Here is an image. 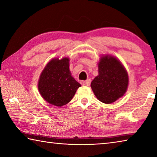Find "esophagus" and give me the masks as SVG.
Masks as SVG:
<instances>
[{"label": "esophagus", "mask_w": 157, "mask_h": 157, "mask_svg": "<svg viewBox=\"0 0 157 157\" xmlns=\"http://www.w3.org/2000/svg\"><path fill=\"white\" fill-rule=\"evenodd\" d=\"M82 84H83L84 86H89L90 84H91V79H87V80H85L83 82H82Z\"/></svg>", "instance_id": "34e87169"}]
</instances>
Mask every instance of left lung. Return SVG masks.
Wrapping results in <instances>:
<instances>
[{
  "label": "left lung",
  "mask_w": 157,
  "mask_h": 157,
  "mask_svg": "<svg viewBox=\"0 0 157 157\" xmlns=\"http://www.w3.org/2000/svg\"><path fill=\"white\" fill-rule=\"evenodd\" d=\"M98 75L91 82V87L100 102L111 104L123 96L128 86V75L121 62L113 57H101Z\"/></svg>",
  "instance_id": "8db88e82"
}]
</instances>
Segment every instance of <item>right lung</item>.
<instances>
[{
	"instance_id": "1",
	"label": "right lung",
	"mask_w": 157,
	"mask_h": 157,
	"mask_svg": "<svg viewBox=\"0 0 157 157\" xmlns=\"http://www.w3.org/2000/svg\"><path fill=\"white\" fill-rule=\"evenodd\" d=\"M81 84L71 75L69 59H53L42 71L38 88L40 94L50 104L62 107L73 99Z\"/></svg>"
}]
</instances>
